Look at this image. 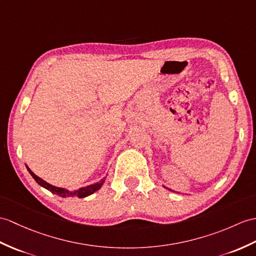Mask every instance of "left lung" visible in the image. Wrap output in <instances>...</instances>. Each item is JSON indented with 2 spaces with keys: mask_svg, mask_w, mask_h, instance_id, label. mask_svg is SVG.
<instances>
[{
  "mask_svg": "<svg viewBox=\"0 0 256 256\" xmlns=\"http://www.w3.org/2000/svg\"><path fill=\"white\" fill-rule=\"evenodd\" d=\"M168 190H169V188H168ZM170 191H171V190H170Z\"/></svg>",
  "mask_w": 256,
  "mask_h": 256,
  "instance_id": "left-lung-1",
  "label": "left lung"
}]
</instances>
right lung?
<instances>
[{"label": "right lung", "mask_w": 256, "mask_h": 256, "mask_svg": "<svg viewBox=\"0 0 256 256\" xmlns=\"http://www.w3.org/2000/svg\"><path fill=\"white\" fill-rule=\"evenodd\" d=\"M27 169H28V171H29V174H30L32 176L34 179L36 180V182H37L38 184H40L41 186H44V188L49 190V191L52 192L53 194H56V195H58V196H62V198H73V196H77V198H86V196L90 195V194H92L94 192L98 191V190L101 188V186H102L104 180H106V178H104L102 180H100L99 182L94 183V184H92V186L82 188H80V190H77V191L70 192V191H68V190H65V188H56V186H51V184L46 183V182L44 181L42 179H40L39 176H36V174H34V172H32L30 169H29L28 167H27Z\"/></svg>", "instance_id": "1"}]
</instances>
